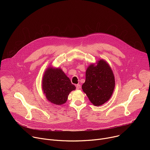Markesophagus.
Segmentation results:
<instances>
[{
    "label": "esophagus",
    "mask_w": 150,
    "mask_h": 150,
    "mask_svg": "<svg viewBox=\"0 0 150 150\" xmlns=\"http://www.w3.org/2000/svg\"><path fill=\"white\" fill-rule=\"evenodd\" d=\"M75 86H76V90H79L81 88V85H79V84H76Z\"/></svg>",
    "instance_id": "esophagus-1"
}]
</instances>
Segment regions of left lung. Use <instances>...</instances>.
I'll list each match as a JSON object with an SVG mask.
<instances>
[{
	"label": "left lung",
	"mask_w": 150,
	"mask_h": 150,
	"mask_svg": "<svg viewBox=\"0 0 150 150\" xmlns=\"http://www.w3.org/2000/svg\"><path fill=\"white\" fill-rule=\"evenodd\" d=\"M115 87L113 71L105 60L99 59L96 63L88 67L82 89L93 105L99 106L109 101Z\"/></svg>",
	"instance_id": "left-lung-1"
}]
</instances>
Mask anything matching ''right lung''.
I'll list each match as a JSON object with an SVG mask.
<instances>
[{
	"label": "right lung",
	"mask_w": 150,
	"mask_h": 150,
	"mask_svg": "<svg viewBox=\"0 0 150 150\" xmlns=\"http://www.w3.org/2000/svg\"><path fill=\"white\" fill-rule=\"evenodd\" d=\"M41 82L46 98L54 105L65 103L69 93L76 89L62 69L51 65L45 71Z\"/></svg>",
	"instance_id": "obj_1"
}]
</instances>
